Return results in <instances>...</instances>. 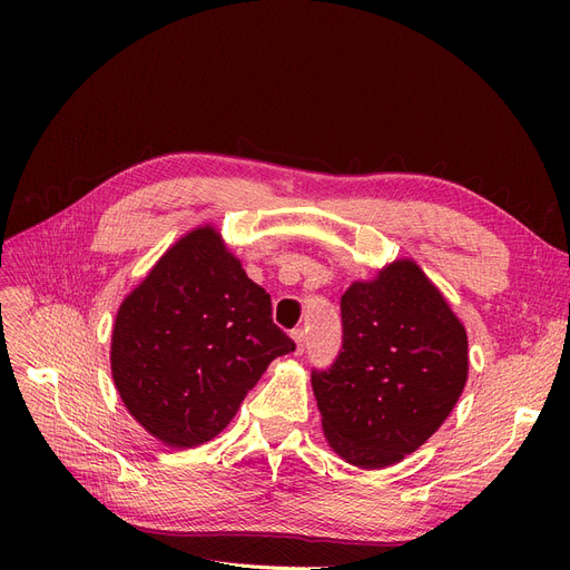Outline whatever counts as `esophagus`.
Instances as JSON below:
<instances>
[{
	"label": "esophagus",
	"instance_id": "34e87169",
	"mask_svg": "<svg viewBox=\"0 0 570 570\" xmlns=\"http://www.w3.org/2000/svg\"><path fill=\"white\" fill-rule=\"evenodd\" d=\"M291 340L295 342V355H303V351H305V331H303V327L293 331Z\"/></svg>",
	"mask_w": 570,
	"mask_h": 570
}]
</instances>
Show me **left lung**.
Segmentation results:
<instances>
[{
	"instance_id": "1",
	"label": "left lung",
	"mask_w": 570,
	"mask_h": 570,
	"mask_svg": "<svg viewBox=\"0 0 570 570\" xmlns=\"http://www.w3.org/2000/svg\"><path fill=\"white\" fill-rule=\"evenodd\" d=\"M342 327L337 361L312 374L325 441L353 466L397 464L443 425L464 391V325L421 265L397 258L346 288Z\"/></svg>"
}]
</instances>
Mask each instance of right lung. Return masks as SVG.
I'll return each instance as SVG.
<instances>
[{"label":"right lung","instance_id":"obj_1","mask_svg":"<svg viewBox=\"0 0 570 570\" xmlns=\"http://www.w3.org/2000/svg\"><path fill=\"white\" fill-rule=\"evenodd\" d=\"M295 351L269 295L203 224L117 309L110 372L138 425L170 448L215 439L277 355Z\"/></svg>","mask_w":570,"mask_h":570}]
</instances>
